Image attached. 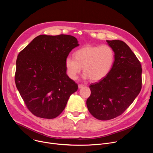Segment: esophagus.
Returning <instances> with one entry per match:
<instances>
[{"label": "esophagus", "mask_w": 153, "mask_h": 153, "mask_svg": "<svg viewBox=\"0 0 153 153\" xmlns=\"http://www.w3.org/2000/svg\"><path fill=\"white\" fill-rule=\"evenodd\" d=\"M84 86L83 85H82V84H79V85H78V87H79V88H83Z\"/></svg>", "instance_id": "34e87169"}]
</instances>
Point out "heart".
Returning <instances> with one entry per match:
<instances>
[{"label":"heart","mask_w":153,"mask_h":153,"mask_svg":"<svg viewBox=\"0 0 153 153\" xmlns=\"http://www.w3.org/2000/svg\"><path fill=\"white\" fill-rule=\"evenodd\" d=\"M114 51L108 45L84 46L74 53V57L68 56L65 67L68 76L76 80L83 67V78L97 82L104 79L112 69Z\"/></svg>","instance_id":"b5f03b06"}]
</instances>
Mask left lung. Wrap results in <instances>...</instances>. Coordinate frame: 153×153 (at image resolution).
Wrapping results in <instances>:
<instances>
[{
	"mask_svg": "<svg viewBox=\"0 0 153 153\" xmlns=\"http://www.w3.org/2000/svg\"><path fill=\"white\" fill-rule=\"evenodd\" d=\"M106 42L114 51L113 66L104 79L90 85L91 93L86 100L90 113L101 120L121 115L142 88V67L134 53L122 40Z\"/></svg>",
	"mask_w": 153,
	"mask_h": 153,
	"instance_id": "left-lung-1",
	"label": "left lung"
}]
</instances>
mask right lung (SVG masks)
Segmentation results:
<instances>
[{
  "instance_id": "add662e5",
  "label": "right lung",
  "mask_w": 153,
  "mask_h": 153,
  "mask_svg": "<svg viewBox=\"0 0 153 153\" xmlns=\"http://www.w3.org/2000/svg\"><path fill=\"white\" fill-rule=\"evenodd\" d=\"M70 35H40L22 50L16 60L15 83L34 116L54 119L65 109L78 85L66 73L65 60L79 46Z\"/></svg>"
}]
</instances>
